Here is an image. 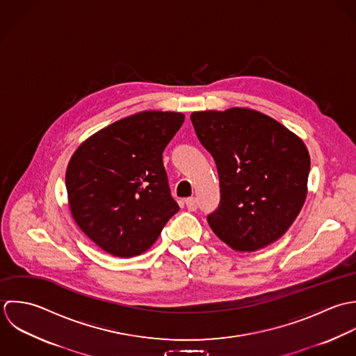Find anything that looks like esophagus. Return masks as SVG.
I'll use <instances>...</instances> for the list:
<instances>
[{
    "label": "esophagus",
    "instance_id": "esophagus-1",
    "mask_svg": "<svg viewBox=\"0 0 356 356\" xmlns=\"http://www.w3.org/2000/svg\"><path fill=\"white\" fill-rule=\"evenodd\" d=\"M186 205H187V209L193 212V211H197V208H198V201H197V198L191 197V198H187V200H186Z\"/></svg>",
    "mask_w": 356,
    "mask_h": 356
}]
</instances>
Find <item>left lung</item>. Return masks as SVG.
I'll list each match as a JSON object with an SVG mask.
<instances>
[{
  "label": "left lung",
  "instance_id": "1",
  "mask_svg": "<svg viewBox=\"0 0 356 356\" xmlns=\"http://www.w3.org/2000/svg\"><path fill=\"white\" fill-rule=\"evenodd\" d=\"M191 122L217 166L220 204L208 216L214 234L238 252L280 239L307 197L311 161L305 144L250 108L197 111Z\"/></svg>",
  "mask_w": 356,
  "mask_h": 356
}]
</instances>
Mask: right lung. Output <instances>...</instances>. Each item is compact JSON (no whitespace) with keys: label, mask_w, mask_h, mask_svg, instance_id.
I'll return each instance as SVG.
<instances>
[{"label":"right lung","mask_w":356,"mask_h":356,"mask_svg":"<svg viewBox=\"0 0 356 356\" xmlns=\"http://www.w3.org/2000/svg\"><path fill=\"white\" fill-rule=\"evenodd\" d=\"M184 114L142 111L96 132L72 154L66 188L83 234L117 257L142 254L179 212L162 152Z\"/></svg>","instance_id":"obj_1"}]
</instances>
